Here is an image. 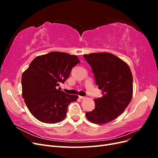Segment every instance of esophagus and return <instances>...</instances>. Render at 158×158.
<instances>
[{"label": "esophagus", "mask_w": 158, "mask_h": 158, "mask_svg": "<svg viewBox=\"0 0 158 158\" xmlns=\"http://www.w3.org/2000/svg\"><path fill=\"white\" fill-rule=\"evenodd\" d=\"M79 98H80L81 99H84L86 98V97H85V96H80V95H79Z\"/></svg>", "instance_id": "34e87169"}]
</instances>
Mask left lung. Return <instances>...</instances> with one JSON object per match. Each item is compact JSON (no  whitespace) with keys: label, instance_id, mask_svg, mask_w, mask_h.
I'll return each instance as SVG.
<instances>
[{"label":"left lung","instance_id":"1","mask_svg":"<svg viewBox=\"0 0 158 158\" xmlns=\"http://www.w3.org/2000/svg\"><path fill=\"white\" fill-rule=\"evenodd\" d=\"M92 69L96 85L102 97L95 98V107L85 113L91 122L105 124L113 121L123 113L130 103L133 93V78L128 65L109 52L84 55Z\"/></svg>","mask_w":158,"mask_h":158}]
</instances>
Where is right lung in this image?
<instances>
[{"instance_id":"obj_1","label":"right lung","mask_w":158,"mask_h":158,"mask_svg":"<svg viewBox=\"0 0 158 158\" xmlns=\"http://www.w3.org/2000/svg\"><path fill=\"white\" fill-rule=\"evenodd\" d=\"M80 63L77 56L53 51L33 59L22 76V97L32 115L43 123L54 124L66 117L68 106L78 95L58 88Z\"/></svg>"}]
</instances>
